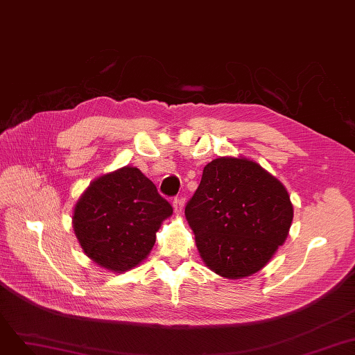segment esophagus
Wrapping results in <instances>:
<instances>
[{"label": "esophagus", "mask_w": 355, "mask_h": 355, "mask_svg": "<svg viewBox=\"0 0 355 355\" xmlns=\"http://www.w3.org/2000/svg\"><path fill=\"white\" fill-rule=\"evenodd\" d=\"M173 206H174V211H175L177 214H180V212L182 211V206H184V199H182L181 196H178V198H174Z\"/></svg>", "instance_id": "esophagus-1"}]
</instances>
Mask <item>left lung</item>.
Masks as SVG:
<instances>
[{
	"instance_id": "8db88e82",
	"label": "left lung",
	"mask_w": 355,
	"mask_h": 355,
	"mask_svg": "<svg viewBox=\"0 0 355 355\" xmlns=\"http://www.w3.org/2000/svg\"><path fill=\"white\" fill-rule=\"evenodd\" d=\"M293 205L281 182L248 159L218 157L186 205L205 263L230 279L263 268L285 241Z\"/></svg>"
}]
</instances>
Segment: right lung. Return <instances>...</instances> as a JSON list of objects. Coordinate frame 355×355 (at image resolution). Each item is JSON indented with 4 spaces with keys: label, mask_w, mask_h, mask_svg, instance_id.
Listing matches in <instances>:
<instances>
[{
    "label": "right lung",
    "mask_w": 355,
    "mask_h": 355,
    "mask_svg": "<svg viewBox=\"0 0 355 355\" xmlns=\"http://www.w3.org/2000/svg\"><path fill=\"white\" fill-rule=\"evenodd\" d=\"M173 206L137 168L95 180L77 202L73 227L85 253L98 265L124 272L149 254Z\"/></svg>",
    "instance_id": "right-lung-1"
}]
</instances>
